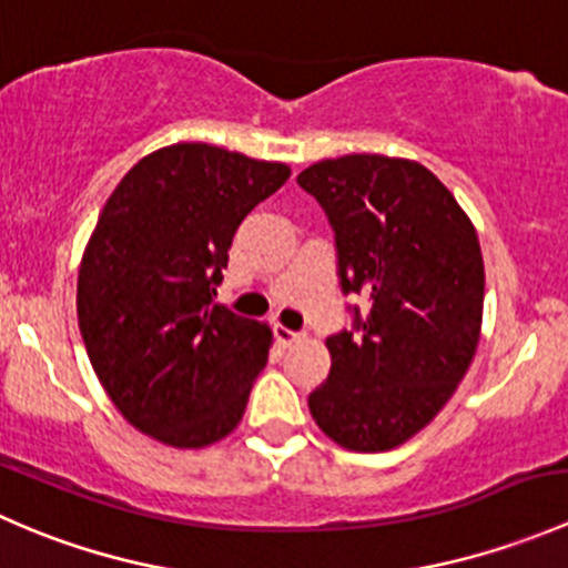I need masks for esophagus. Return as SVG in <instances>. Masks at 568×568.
<instances>
[{"label": "esophagus", "instance_id": "obj_1", "mask_svg": "<svg viewBox=\"0 0 568 568\" xmlns=\"http://www.w3.org/2000/svg\"><path fill=\"white\" fill-rule=\"evenodd\" d=\"M274 337H277L280 346H294V343L300 341V332L288 329V326L283 324H274Z\"/></svg>", "mask_w": 568, "mask_h": 568}]
</instances>
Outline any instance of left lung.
<instances>
[{"label": "left lung", "mask_w": 568, "mask_h": 568, "mask_svg": "<svg viewBox=\"0 0 568 568\" xmlns=\"http://www.w3.org/2000/svg\"><path fill=\"white\" fill-rule=\"evenodd\" d=\"M335 233L354 326L326 337L332 368L307 395L313 420L341 448L376 454L415 437L467 374L484 316L478 233L432 170L352 153L296 175Z\"/></svg>", "instance_id": "1"}]
</instances>
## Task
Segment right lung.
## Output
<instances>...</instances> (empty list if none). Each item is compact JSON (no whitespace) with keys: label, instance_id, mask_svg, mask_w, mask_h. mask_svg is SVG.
<instances>
[{"label":"right lung","instance_id":"obj_1","mask_svg":"<svg viewBox=\"0 0 568 568\" xmlns=\"http://www.w3.org/2000/svg\"><path fill=\"white\" fill-rule=\"evenodd\" d=\"M288 175L280 162L178 142L109 194L79 266V329L112 404L148 437L205 448L242 420L272 329L214 296L239 225Z\"/></svg>","mask_w":568,"mask_h":568}]
</instances>
